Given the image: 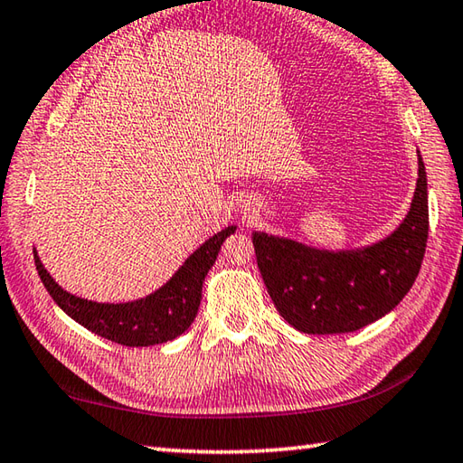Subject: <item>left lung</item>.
I'll list each match as a JSON object with an SVG mask.
<instances>
[{
    "label": "left lung",
    "instance_id": "left-lung-1",
    "mask_svg": "<svg viewBox=\"0 0 463 463\" xmlns=\"http://www.w3.org/2000/svg\"><path fill=\"white\" fill-rule=\"evenodd\" d=\"M427 237V171L419 153L409 214L386 239L328 250L255 231L253 247L265 288L286 323L308 335H339L372 325L401 304L419 276Z\"/></svg>",
    "mask_w": 463,
    "mask_h": 463
}]
</instances>
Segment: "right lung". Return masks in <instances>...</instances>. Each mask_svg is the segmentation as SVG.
I'll return each instance as SVG.
<instances>
[{"label":"right lung","instance_id":"right-lung-1","mask_svg":"<svg viewBox=\"0 0 463 463\" xmlns=\"http://www.w3.org/2000/svg\"><path fill=\"white\" fill-rule=\"evenodd\" d=\"M234 231L237 226H226L216 232L187 257L167 284L146 298L132 302L106 304L73 296L51 278L36 249L34 263L46 292L75 323L108 341L127 345V347H148V345L174 341L190 328L200 308L203 279L214 265L224 239L231 237Z\"/></svg>","mask_w":463,"mask_h":463}]
</instances>
